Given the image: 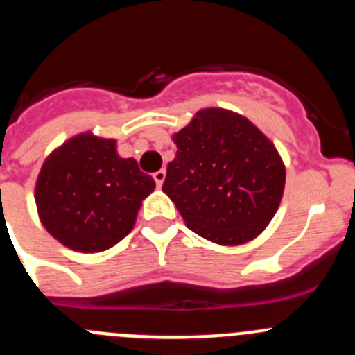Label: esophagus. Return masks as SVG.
<instances>
[{"mask_svg": "<svg viewBox=\"0 0 355 355\" xmlns=\"http://www.w3.org/2000/svg\"><path fill=\"white\" fill-rule=\"evenodd\" d=\"M153 178H155V181H156V187H162L163 184V181H165V171H158V172H155V174H153Z\"/></svg>", "mask_w": 355, "mask_h": 355, "instance_id": "34e87169", "label": "esophagus"}]
</instances>
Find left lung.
Here are the masks:
<instances>
[{
    "instance_id": "left-lung-1",
    "label": "left lung",
    "mask_w": 355,
    "mask_h": 355,
    "mask_svg": "<svg viewBox=\"0 0 355 355\" xmlns=\"http://www.w3.org/2000/svg\"><path fill=\"white\" fill-rule=\"evenodd\" d=\"M175 158L162 190L187 227L213 243L240 245L258 236L283 199V159L249 119L222 108L197 112L172 137Z\"/></svg>"
}]
</instances>
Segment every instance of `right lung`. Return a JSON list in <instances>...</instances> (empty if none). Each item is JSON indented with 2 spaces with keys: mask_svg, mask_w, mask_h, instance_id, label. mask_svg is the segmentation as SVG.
<instances>
[{
  "mask_svg": "<svg viewBox=\"0 0 355 355\" xmlns=\"http://www.w3.org/2000/svg\"><path fill=\"white\" fill-rule=\"evenodd\" d=\"M153 190L155 180L133 158H121L115 140L81 133L46 158L35 202L44 227L60 243L101 252L133 229Z\"/></svg>",
  "mask_w": 355,
  "mask_h": 355,
  "instance_id": "add662e5",
  "label": "right lung"
}]
</instances>
